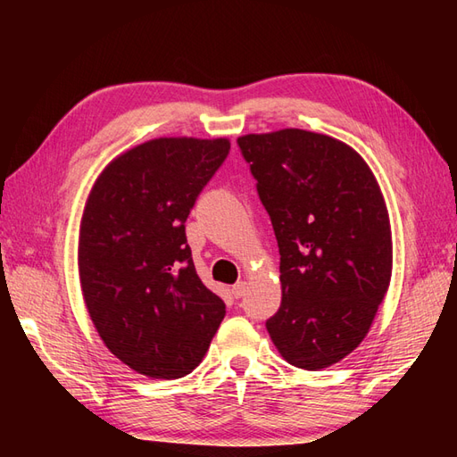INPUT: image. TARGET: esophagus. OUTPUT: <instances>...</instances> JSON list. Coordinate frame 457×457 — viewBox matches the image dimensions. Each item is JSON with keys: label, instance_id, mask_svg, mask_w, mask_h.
Listing matches in <instances>:
<instances>
[{"label": "esophagus", "instance_id": "esophagus-1", "mask_svg": "<svg viewBox=\"0 0 457 457\" xmlns=\"http://www.w3.org/2000/svg\"><path fill=\"white\" fill-rule=\"evenodd\" d=\"M245 288H247L245 280H239V283H236L234 287H231V295H234L236 298H241V296L245 295Z\"/></svg>", "mask_w": 457, "mask_h": 457}]
</instances>
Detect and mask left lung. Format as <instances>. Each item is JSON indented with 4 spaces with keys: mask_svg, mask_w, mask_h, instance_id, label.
I'll list each match as a JSON object with an SVG mask.
<instances>
[{
    "mask_svg": "<svg viewBox=\"0 0 457 457\" xmlns=\"http://www.w3.org/2000/svg\"><path fill=\"white\" fill-rule=\"evenodd\" d=\"M280 253L283 300L267 332L287 361L308 371L361 344L391 280L383 194L345 143L304 129L244 135Z\"/></svg>",
    "mask_w": 457,
    "mask_h": 457,
    "instance_id": "left-lung-1",
    "label": "left lung"
}]
</instances>
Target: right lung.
<instances>
[{"instance_id":"add662e5","label":"right lung","mask_w":457,"mask_h":457,"mask_svg":"<svg viewBox=\"0 0 457 457\" xmlns=\"http://www.w3.org/2000/svg\"><path fill=\"white\" fill-rule=\"evenodd\" d=\"M228 154V139H153L113 159L90 192L79 245L86 308L141 375H188L226 316L196 275L184 223Z\"/></svg>"}]
</instances>
